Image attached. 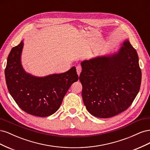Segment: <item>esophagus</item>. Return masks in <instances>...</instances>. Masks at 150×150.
<instances>
[{"label": "esophagus", "mask_w": 150, "mask_h": 150, "mask_svg": "<svg viewBox=\"0 0 150 150\" xmlns=\"http://www.w3.org/2000/svg\"><path fill=\"white\" fill-rule=\"evenodd\" d=\"M81 71H82V67H81V66H78L76 67V71H77V73H78V74L79 76L80 73Z\"/></svg>", "instance_id": "1"}]
</instances>
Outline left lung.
<instances>
[{
    "label": "left lung",
    "mask_w": 150,
    "mask_h": 150,
    "mask_svg": "<svg viewBox=\"0 0 150 150\" xmlns=\"http://www.w3.org/2000/svg\"><path fill=\"white\" fill-rule=\"evenodd\" d=\"M137 51L126 40L117 53L81 62L82 97L92 115L108 118L126 110L139 92L142 71Z\"/></svg>",
    "instance_id": "1"
}]
</instances>
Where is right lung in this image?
Wrapping results in <instances>:
<instances>
[{
  "label": "right lung",
  "mask_w": 150,
  "mask_h": 150,
  "mask_svg": "<svg viewBox=\"0 0 150 150\" xmlns=\"http://www.w3.org/2000/svg\"><path fill=\"white\" fill-rule=\"evenodd\" d=\"M23 42L12 47L5 69L8 92L21 110L29 115L46 117L59 108L71 84L78 80L76 67L62 74L38 78L27 74L21 64Z\"/></svg>",
  "instance_id": "right-lung-1"
}]
</instances>
